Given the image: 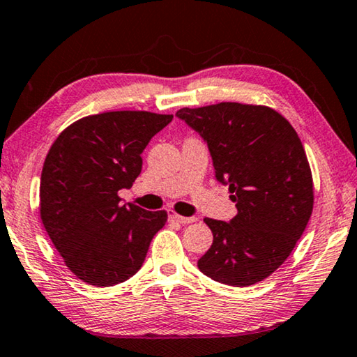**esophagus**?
Returning a JSON list of instances; mask_svg holds the SVG:
<instances>
[{
  "instance_id": "esophagus-1",
  "label": "esophagus",
  "mask_w": 357,
  "mask_h": 357,
  "mask_svg": "<svg viewBox=\"0 0 357 357\" xmlns=\"http://www.w3.org/2000/svg\"><path fill=\"white\" fill-rule=\"evenodd\" d=\"M168 218L172 220H176V222H179V224H192V222H195V220H197L195 216L184 218V216H179V214H176V213H173V211L168 213Z\"/></svg>"
}]
</instances>
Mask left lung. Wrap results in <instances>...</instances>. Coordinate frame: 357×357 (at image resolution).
Masks as SVG:
<instances>
[{
  "label": "left lung",
  "instance_id": "1",
  "mask_svg": "<svg viewBox=\"0 0 357 357\" xmlns=\"http://www.w3.org/2000/svg\"><path fill=\"white\" fill-rule=\"evenodd\" d=\"M208 146L214 176L229 185L236 216L205 219L213 245L203 275L236 287L256 284L289 257L313 211V178L302 141L267 106L219 103L176 112Z\"/></svg>",
  "mask_w": 357,
  "mask_h": 357
}]
</instances>
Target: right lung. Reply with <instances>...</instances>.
<instances>
[{"label":"right lung","instance_id":"1","mask_svg":"<svg viewBox=\"0 0 357 357\" xmlns=\"http://www.w3.org/2000/svg\"><path fill=\"white\" fill-rule=\"evenodd\" d=\"M173 116L112 111L84 117L60 133L44 162L39 209L66 267L92 286H114L143 267L165 211L122 205L143 168L141 154Z\"/></svg>","mask_w":357,"mask_h":357}]
</instances>
